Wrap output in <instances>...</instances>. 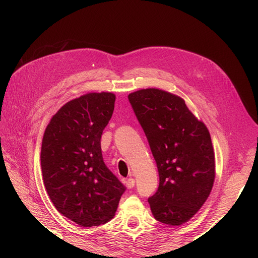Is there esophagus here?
Here are the masks:
<instances>
[{"mask_svg":"<svg viewBox=\"0 0 258 258\" xmlns=\"http://www.w3.org/2000/svg\"><path fill=\"white\" fill-rule=\"evenodd\" d=\"M126 186L128 187V188H132V187H135V184H136V181H135V178H132V177H130V178H128L126 182Z\"/></svg>","mask_w":258,"mask_h":258,"instance_id":"34e87169","label":"esophagus"}]
</instances>
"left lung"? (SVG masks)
<instances>
[{
    "label": "left lung",
    "instance_id": "1",
    "mask_svg": "<svg viewBox=\"0 0 258 258\" xmlns=\"http://www.w3.org/2000/svg\"><path fill=\"white\" fill-rule=\"evenodd\" d=\"M146 136L159 174L158 189L148 198L154 217L178 226L205 204L215 178L212 141L185 101L156 88L128 96Z\"/></svg>",
    "mask_w": 258,
    "mask_h": 258
}]
</instances>
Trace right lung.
Returning a JSON list of instances; mask_svg holds the SVG:
<instances>
[{"label":"right lung","mask_w":258,"mask_h":258,"mask_svg":"<svg viewBox=\"0 0 258 258\" xmlns=\"http://www.w3.org/2000/svg\"><path fill=\"white\" fill-rule=\"evenodd\" d=\"M115 95L92 92L70 101L52 116L41 151L43 181L53 206L83 227L111 221L126 187L106 167L101 136Z\"/></svg>","instance_id":"add662e5"}]
</instances>
